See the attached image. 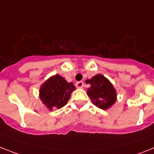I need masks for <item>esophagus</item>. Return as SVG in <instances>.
I'll return each mask as SVG.
<instances>
[{
  "instance_id": "esophagus-1",
  "label": "esophagus",
  "mask_w": 154,
  "mask_h": 154,
  "mask_svg": "<svg viewBox=\"0 0 154 154\" xmlns=\"http://www.w3.org/2000/svg\"><path fill=\"white\" fill-rule=\"evenodd\" d=\"M76 87L80 88H83L84 87V82H83V81H77V83H76Z\"/></svg>"
}]
</instances>
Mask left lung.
Here are the masks:
<instances>
[{"mask_svg": "<svg viewBox=\"0 0 154 154\" xmlns=\"http://www.w3.org/2000/svg\"><path fill=\"white\" fill-rule=\"evenodd\" d=\"M86 83L91 85L88 88V95L93 103L102 109H106L116 101L117 95L112 84L101 74L95 75Z\"/></svg>", "mask_w": 154, "mask_h": 154, "instance_id": "1", "label": "left lung"}]
</instances>
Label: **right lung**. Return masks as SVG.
I'll return each mask as SVG.
<instances>
[{"instance_id":"obj_1","label":"right lung","mask_w":154,"mask_h":154,"mask_svg":"<svg viewBox=\"0 0 154 154\" xmlns=\"http://www.w3.org/2000/svg\"><path fill=\"white\" fill-rule=\"evenodd\" d=\"M75 90L73 83H68L63 77L55 75L45 81L40 89L41 101L49 109H60L69 100Z\"/></svg>"}]
</instances>
